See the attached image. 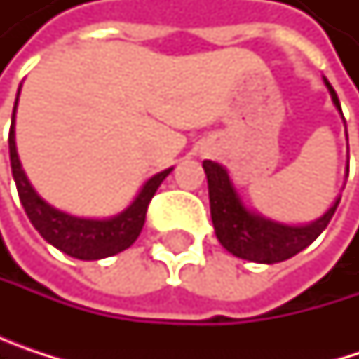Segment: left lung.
<instances>
[{
  "instance_id": "8db88e82",
  "label": "left lung",
  "mask_w": 359,
  "mask_h": 359,
  "mask_svg": "<svg viewBox=\"0 0 359 359\" xmlns=\"http://www.w3.org/2000/svg\"><path fill=\"white\" fill-rule=\"evenodd\" d=\"M324 85L332 97L334 108L341 111L339 97L326 79H324ZM341 116H343V111H341ZM203 170L208 177L210 212H212V222H214L218 241L233 255L250 259V262H257V264H276V262L289 259L295 253L306 250L328 226V222L341 201V197H339L318 220H314L310 224L289 226V224L268 220V218L248 210L243 205L237 189L229 179V172L220 164L205 160Z\"/></svg>"
}]
</instances>
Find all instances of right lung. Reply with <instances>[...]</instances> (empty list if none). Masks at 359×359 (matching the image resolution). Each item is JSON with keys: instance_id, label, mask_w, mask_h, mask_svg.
I'll list each match as a JSON object with an SVG mask.
<instances>
[{"instance_id": "1", "label": "right lung", "mask_w": 359, "mask_h": 359, "mask_svg": "<svg viewBox=\"0 0 359 359\" xmlns=\"http://www.w3.org/2000/svg\"><path fill=\"white\" fill-rule=\"evenodd\" d=\"M18 93H20V89H18ZM16 104H18V97H16ZM14 116H16V106L12 111V126H10V137H8L12 177L16 182V189H18L20 203H22L29 220L39 231V235L53 248H57L60 251H64L76 259H102V257L116 255L126 248H130L137 241V237L145 224V214H147V205H149L151 197L156 195L162 180L172 172V168L158 172L156 177L147 180L143 184L141 193L135 197V201L118 216L108 218V220L76 218V216H70V214L60 212L53 205H49L45 199L39 197L33 184L29 182L25 170H22V164L18 160V151H16Z\"/></svg>"}]
</instances>
